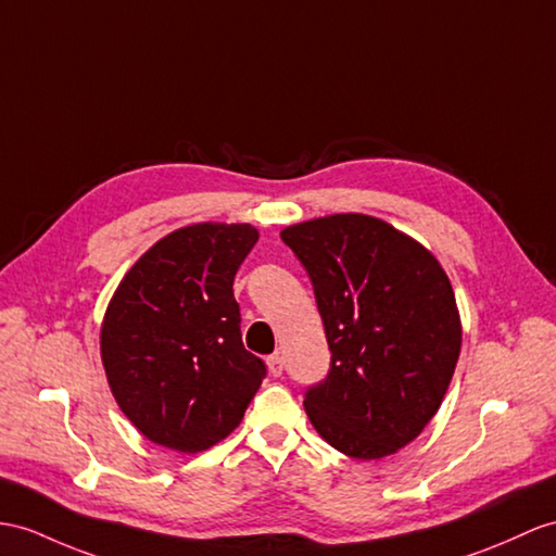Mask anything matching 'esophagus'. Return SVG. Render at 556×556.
<instances>
[{"label": "esophagus", "instance_id": "esophagus-1", "mask_svg": "<svg viewBox=\"0 0 556 556\" xmlns=\"http://www.w3.org/2000/svg\"><path fill=\"white\" fill-rule=\"evenodd\" d=\"M266 365H268V372L274 375V377H280V375H282V358H280L278 354L268 356V358H266Z\"/></svg>", "mask_w": 556, "mask_h": 556}]
</instances>
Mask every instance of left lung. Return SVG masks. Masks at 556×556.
Here are the masks:
<instances>
[{
	"instance_id": "obj_1",
	"label": "left lung",
	"mask_w": 556,
	"mask_h": 556,
	"mask_svg": "<svg viewBox=\"0 0 556 556\" xmlns=\"http://www.w3.org/2000/svg\"><path fill=\"white\" fill-rule=\"evenodd\" d=\"M314 282L332 351L304 408L332 448L380 459L415 441L453 380L463 323L443 266L368 214H330L280 231Z\"/></svg>"
}]
</instances>
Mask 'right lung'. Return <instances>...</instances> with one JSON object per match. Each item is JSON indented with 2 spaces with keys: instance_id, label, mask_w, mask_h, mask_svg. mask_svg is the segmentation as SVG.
Returning <instances> with one entry per match:
<instances>
[{
  "instance_id": "obj_1",
  "label": "right lung",
  "mask_w": 556,
  "mask_h": 556,
  "mask_svg": "<svg viewBox=\"0 0 556 556\" xmlns=\"http://www.w3.org/2000/svg\"><path fill=\"white\" fill-rule=\"evenodd\" d=\"M260 240L250 224L176 228L146 250L108 302L101 361L119 410L176 453L242 422L266 365L242 346L233 278Z\"/></svg>"
}]
</instances>
